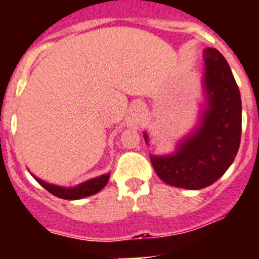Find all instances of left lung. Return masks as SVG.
Wrapping results in <instances>:
<instances>
[{
  "label": "left lung",
  "instance_id": "obj_1",
  "mask_svg": "<svg viewBox=\"0 0 259 259\" xmlns=\"http://www.w3.org/2000/svg\"><path fill=\"white\" fill-rule=\"evenodd\" d=\"M203 63L206 102L200 123L174 153L150 155L159 179L178 188L202 189L217 182L232 164L241 140V97L232 71L212 48L203 52Z\"/></svg>",
  "mask_w": 259,
  "mask_h": 259
}]
</instances>
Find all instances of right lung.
<instances>
[{
  "label": "right lung",
  "mask_w": 259,
  "mask_h": 259,
  "mask_svg": "<svg viewBox=\"0 0 259 259\" xmlns=\"http://www.w3.org/2000/svg\"><path fill=\"white\" fill-rule=\"evenodd\" d=\"M38 182V184L41 187H44L48 192H50L52 194H54L56 197L63 198V200H80V198L88 197V196H92V194L98 193L104 188L105 185L107 184L110 178V174H104L101 176H97V178H93V179H89L87 182L81 183V184L76 185V187H72V188H67V187H59L56 184H50V183L44 182V180L38 179L37 176L32 175Z\"/></svg>",
  "instance_id": "1"
}]
</instances>
